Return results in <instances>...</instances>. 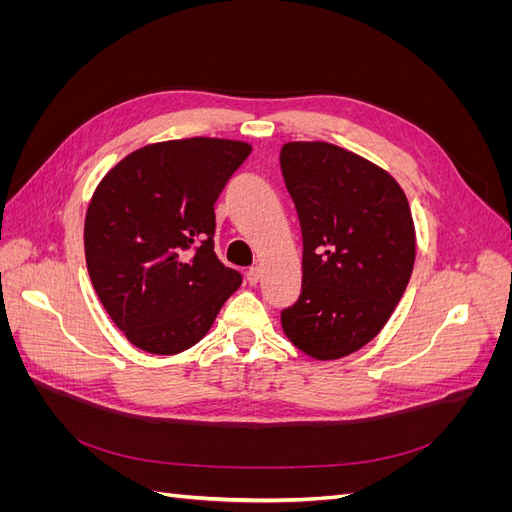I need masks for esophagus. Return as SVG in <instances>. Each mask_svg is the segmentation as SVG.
I'll return each instance as SVG.
<instances>
[{
	"label": "esophagus",
	"mask_w": 512,
	"mask_h": 512,
	"mask_svg": "<svg viewBox=\"0 0 512 512\" xmlns=\"http://www.w3.org/2000/svg\"><path fill=\"white\" fill-rule=\"evenodd\" d=\"M260 275H262V271H260V267H250L245 271V277H247V282H250L252 286L254 284H258V280H260Z\"/></svg>",
	"instance_id": "1"
}]
</instances>
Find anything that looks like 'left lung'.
<instances>
[{
    "label": "left lung",
    "mask_w": 512,
    "mask_h": 512,
    "mask_svg": "<svg viewBox=\"0 0 512 512\" xmlns=\"http://www.w3.org/2000/svg\"><path fill=\"white\" fill-rule=\"evenodd\" d=\"M303 232V286L282 329L318 361L374 339L410 282L416 232L399 183L356 153L324 141L280 151Z\"/></svg>",
    "instance_id": "8db88e82"
}]
</instances>
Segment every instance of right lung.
Wrapping results in <instances>:
<instances>
[{"instance_id":"add662e5","label":"right lung","mask_w":512,"mask_h":512,"mask_svg":"<svg viewBox=\"0 0 512 512\" xmlns=\"http://www.w3.org/2000/svg\"><path fill=\"white\" fill-rule=\"evenodd\" d=\"M252 145L181 138L145 145L98 183L85 215V260L106 314L151 354L192 348L241 286L213 252V205Z\"/></svg>"}]
</instances>
